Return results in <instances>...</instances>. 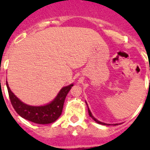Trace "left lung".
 I'll return each instance as SVG.
<instances>
[{
  "instance_id": "8db88e82",
  "label": "left lung",
  "mask_w": 150,
  "mask_h": 150,
  "mask_svg": "<svg viewBox=\"0 0 150 150\" xmlns=\"http://www.w3.org/2000/svg\"><path fill=\"white\" fill-rule=\"evenodd\" d=\"M88 114H89V116H91V118H92V119H93L94 120H95V122H98V124H101V125H110V124H105V123H104V122H100V121H98V120H97L96 119H95V117H94L93 116H92V114H91V111H90V110L88 109ZM116 125L117 124H115V125Z\"/></svg>"
}]
</instances>
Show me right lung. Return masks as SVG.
Instances as JSON below:
<instances>
[{
	"instance_id": "1",
	"label": "right lung",
	"mask_w": 150,
	"mask_h": 150,
	"mask_svg": "<svg viewBox=\"0 0 150 150\" xmlns=\"http://www.w3.org/2000/svg\"><path fill=\"white\" fill-rule=\"evenodd\" d=\"M73 86L74 85L71 84L67 86L63 87L56 98L50 104L41 107H34L24 104L19 99L17 98L10 89L6 82V87L10 102L16 112L19 116L28 121L37 124L43 125L52 123L57 119H59L62 112L66 96Z\"/></svg>"
}]
</instances>
